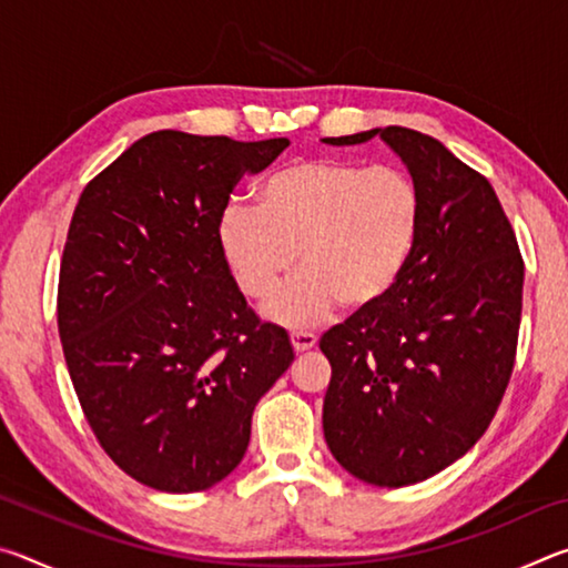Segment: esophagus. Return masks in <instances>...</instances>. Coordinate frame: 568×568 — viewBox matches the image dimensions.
Instances as JSON below:
<instances>
[{
  "mask_svg": "<svg viewBox=\"0 0 568 568\" xmlns=\"http://www.w3.org/2000/svg\"><path fill=\"white\" fill-rule=\"evenodd\" d=\"M291 343H293L295 353H305V351L315 348V343H318V338H315V335L307 333V331H293L291 333Z\"/></svg>",
  "mask_w": 568,
  "mask_h": 568,
  "instance_id": "1",
  "label": "esophagus"
}]
</instances>
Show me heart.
<instances>
[{"label": "heart", "mask_w": 568, "mask_h": 568, "mask_svg": "<svg viewBox=\"0 0 568 568\" xmlns=\"http://www.w3.org/2000/svg\"><path fill=\"white\" fill-rule=\"evenodd\" d=\"M420 230V195L406 172L348 160H301L273 172L261 205L233 200L217 220V243L240 291L271 297L265 315L318 325L335 307L361 313L400 283Z\"/></svg>", "instance_id": "1"}]
</instances>
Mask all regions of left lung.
Returning a JSON list of instances; mask_svg holds the SVG:
<instances>
[{
    "label": "left lung",
    "instance_id": "obj_1",
    "mask_svg": "<svg viewBox=\"0 0 568 568\" xmlns=\"http://www.w3.org/2000/svg\"><path fill=\"white\" fill-rule=\"evenodd\" d=\"M373 138L418 187V243L386 301L321 338L333 368L323 434L351 476L400 488L456 464L496 416L514 371L524 261L491 182L438 140L376 128L323 142Z\"/></svg>",
    "mask_w": 568,
    "mask_h": 568
}]
</instances>
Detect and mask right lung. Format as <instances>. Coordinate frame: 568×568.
I'll return each mask as SVG.
<instances>
[{
  "label": "right lung",
  "mask_w": 568,
  "mask_h": 568,
  "mask_svg": "<svg viewBox=\"0 0 568 568\" xmlns=\"http://www.w3.org/2000/svg\"><path fill=\"white\" fill-rule=\"evenodd\" d=\"M287 145L152 132L74 207L57 297L67 368L100 446L158 491L233 474L257 400L295 358L287 333L250 311L217 243L237 180Z\"/></svg>",
  "instance_id": "obj_1"
}]
</instances>
